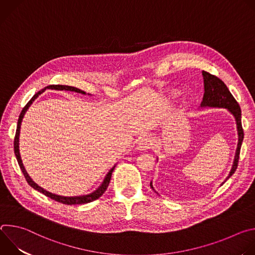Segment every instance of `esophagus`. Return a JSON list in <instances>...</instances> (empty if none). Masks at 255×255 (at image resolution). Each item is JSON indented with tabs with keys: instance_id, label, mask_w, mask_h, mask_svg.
Wrapping results in <instances>:
<instances>
[{
	"instance_id": "34e87169",
	"label": "esophagus",
	"mask_w": 255,
	"mask_h": 255,
	"mask_svg": "<svg viewBox=\"0 0 255 255\" xmlns=\"http://www.w3.org/2000/svg\"><path fill=\"white\" fill-rule=\"evenodd\" d=\"M151 140L148 137H141L137 142V149L140 151L148 150L151 147Z\"/></svg>"
}]
</instances>
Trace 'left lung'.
Listing matches in <instances>:
<instances>
[{
  "label": "left lung",
  "mask_w": 255,
  "mask_h": 255,
  "mask_svg": "<svg viewBox=\"0 0 255 255\" xmlns=\"http://www.w3.org/2000/svg\"><path fill=\"white\" fill-rule=\"evenodd\" d=\"M203 79H204V97L203 101L201 103L202 108H222V109H227V110L233 115L236 125H237V133H238V143H237V148L234 156V161L232 164V168L226 177L225 181L235 172L237 165H238V159H239V154H240V148L242 145V141L244 138V133L242 129V124H241V110L238 103L228 90L227 86L216 76H213L209 72L203 70L202 71ZM221 184V186L225 183ZM150 187L151 189L155 192L152 186V181H150ZM156 193V192H155Z\"/></svg>",
  "instance_id": "8db88e82"
}]
</instances>
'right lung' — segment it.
I'll return each mask as SVG.
<instances>
[{
    "label": "right lung",
    "mask_w": 255,
    "mask_h": 255,
    "mask_svg": "<svg viewBox=\"0 0 255 255\" xmlns=\"http://www.w3.org/2000/svg\"><path fill=\"white\" fill-rule=\"evenodd\" d=\"M46 89H49V90H56V91H70V92H76V93H79V94H83V95H86V92L78 89V88H75V87H69V86H62V85H50L48 87H45L44 89H42L41 91H39L37 94H35L32 99L27 103V105L23 108V110L19 116V119H18V124H17V130H16V135H15V139H14V151H15V155H16V158H17V161L19 163V166L27 180V183L29 184V186H31L34 190L38 191L40 193H42L43 195H45L46 197L56 201V202H59V203H62V204H65V205H80V204H87V203H90V202H93L97 199H99L104 193L105 191L107 190L108 186H109V183H110V179H111V176H112V172L115 168L116 165H114L110 170H109V172L106 174L103 183L101 184V186L96 190L94 191L93 193L89 194V195H85V196H76V197H63V196H59V195H55V194H52V193H49L47 191H45L44 189H42L41 187H39L37 184L34 183V181L32 180V178L29 176V174L27 173L24 165H23V162H22V159H21V155H20V151H19V136H20V128H21V123H22V120L24 118V115L26 113V111L29 109V107L31 106V104L34 102V100L37 98L40 94H42L44 91H46ZM90 95V94H89Z\"/></svg>",
    "instance_id": "obj_1"
}]
</instances>
